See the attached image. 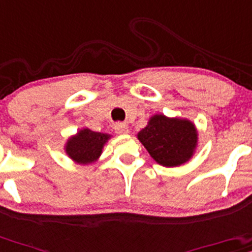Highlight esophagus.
Returning <instances> with one entry per match:
<instances>
[{"mask_svg": "<svg viewBox=\"0 0 252 252\" xmlns=\"http://www.w3.org/2000/svg\"><path fill=\"white\" fill-rule=\"evenodd\" d=\"M114 129H115L116 133H119V134H126V133H128V126H127L126 124H124V123H118V124H115Z\"/></svg>", "mask_w": 252, "mask_h": 252, "instance_id": "34e87169", "label": "esophagus"}]
</instances>
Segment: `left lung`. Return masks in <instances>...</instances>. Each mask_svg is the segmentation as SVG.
Wrapping results in <instances>:
<instances>
[{"mask_svg":"<svg viewBox=\"0 0 252 252\" xmlns=\"http://www.w3.org/2000/svg\"><path fill=\"white\" fill-rule=\"evenodd\" d=\"M138 139L151 158L164 167H177L189 161L197 145V131L189 120L154 115Z\"/></svg>","mask_w":252,"mask_h":252,"instance_id":"8db88e82","label":"left lung"}]
</instances>
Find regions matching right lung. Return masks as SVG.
Masks as SVG:
<instances>
[{
	"label": "right lung",
	"instance_id": "1",
	"mask_svg": "<svg viewBox=\"0 0 252 252\" xmlns=\"http://www.w3.org/2000/svg\"><path fill=\"white\" fill-rule=\"evenodd\" d=\"M109 134L84 128L78 132L77 136L72 137L67 142L66 153L77 163H91L101 155L102 148L109 139Z\"/></svg>",
	"mask_w": 252,
	"mask_h": 252
}]
</instances>
